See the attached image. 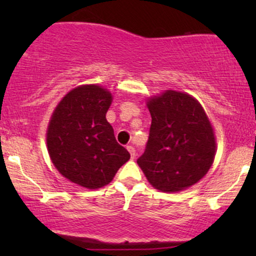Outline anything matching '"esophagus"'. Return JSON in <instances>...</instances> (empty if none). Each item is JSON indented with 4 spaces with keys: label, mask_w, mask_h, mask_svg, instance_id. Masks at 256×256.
Instances as JSON below:
<instances>
[{
    "label": "esophagus",
    "mask_w": 256,
    "mask_h": 256,
    "mask_svg": "<svg viewBox=\"0 0 256 256\" xmlns=\"http://www.w3.org/2000/svg\"><path fill=\"white\" fill-rule=\"evenodd\" d=\"M128 150L130 152L131 158H134V156H136V149H134V146H128Z\"/></svg>",
    "instance_id": "esophagus-1"
}]
</instances>
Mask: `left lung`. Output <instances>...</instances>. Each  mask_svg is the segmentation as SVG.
<instances>
[{
  "mask_svg": "<svg viewBox=\"0 0 256 256\" xmlns=\"http://www.w3.org/2000/svg\"><path fill=\"white\" fill-rule=\"evenodd\" d=\"M152 125L137 164L155 189L174 192L189 188L212 166L216 138L201 104L168 90L148 101Z\"/></svg>",
  "mask_w": 256,
  "mask_h": 256,
  "instance_id": "obj_1",
  "label": "left lung"
}]
</instances>
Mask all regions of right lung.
<instances>
[{"mask_svg":"<svg viewBox=\"0 0 256 256\" xmlns=\"http://www.w3.org/2000/svg\"><path fill=\"white\" fill-rule=\"evenodd\" d=\"M112 95L98 85L70 91L58 104L46 132V144L58 171L73 183L98 189L110 183L130 158L106 119Z\"/></svg>","mask_w":256,"mask_h":256,"instance_id":"obj_1","label":"right lung"}]
</instances>
